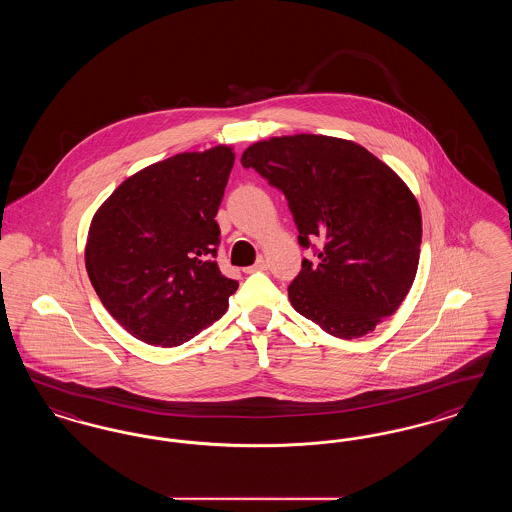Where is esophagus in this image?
Instances as JSON below:
<instances>
[{"label": "esophagus", "instance_id": "34e87169", "mask_svg": "<svg viewBox=\"0 0 512 512\" xmlns=\"http://www.w3.org/2000/svg\"><path fill=\"white\" fill-rule=\"evenodd\" d=\"M267 268V259H263V257H261V259H259V261H257V263L253 265V267L245 268V272H255V270H267Z\"/></svg>", "mask_w": 512, "mask_h": 512}]
</instances>
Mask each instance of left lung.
Instances as JSON below:
<instances>
[{"instance_id":"obj_1","label":"left lung","mask_w":512,"mask_h":512,"mask_svg":"<svg viewBox=\"0 0 512 512\" xmlns=\"http://www.w3.org/2000/svg\"><path fill=\"white\" fill-rule=\"evenodd\" d=\"M242 165L284 192L299 245H318L288 288L299 315L353 340L399 309L416 276L422 217L384 161L351 140L293 134L251 144Z\"/></svg>"}]
</instances>
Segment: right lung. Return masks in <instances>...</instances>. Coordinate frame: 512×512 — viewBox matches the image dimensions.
<instances>
[{
  "instance_id": "obj_1",
  "label": "right lung",
  "mask_w": 512,
  "mask_h": 512,
  "mask_svg": "<svg viewBox=\"0 0 512 512\" xmlns=\"http://www.w3.org/2000/svg\"><path fill=\"white\" fill-rule=\"evenodd\" d=\"M234 159L230 146L178 153L128 176L96 211L86 270L134 338L176 347L226 313L238 282L215 261V217Z\"/></svg>"
}]
</instances>
